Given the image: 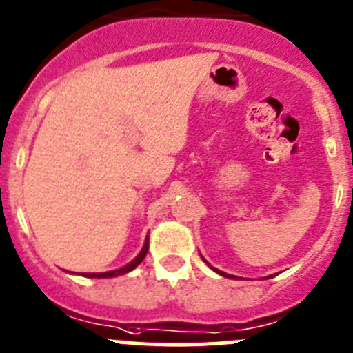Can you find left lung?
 Returning a JSON list of instances; mask_svg holds the SVG:
<instances>
[{
    "label": "left lung",
    "instance_id": "left-lung-1",
    "mask_svg": "<svg viewBox=\"0 0 353 353\" xmlns=\"http://www.w3.org/2000/svg\"><path fill=\"white\" fill-rule=\"evenodd\" d=\"M209 268H211V265H209ZM212 271H216V272H218V274H221V276H227V278H234V276H228V274H225L223 271H218V269H214V268H212ZM268 278H269V276H268Z\"/></svg>",
    "mask_w": 353,
    "mask_h": 353
}]
</instances>
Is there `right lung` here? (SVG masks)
Listing matches in <instances>:
<instances>
[{
	"label": "right lung",
	"instance_id": "add662e5",
	"mask_svg": "<svg viewBox=\"0 0 353 353\" xmlns=\"http://www.w3.org/2000/svg\"><path fill=\"white\" fill-rule=\"evenodd\" d=\"M148 250H149V237H145V243L144 246H142L141 253H139L135 259L132 260L130 263H126L125 268L121 269H116V271H109V272H82L81 276H85V278H114V276H121V274H126V272L133 271V269L137 268L139 263L144 260V256L148 255Z\"/></svg>",
	"mask_w": 353,
	"mask_h": 353
}]
</instances>
